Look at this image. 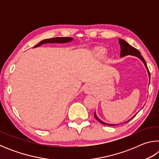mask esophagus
<instances>
[{"instance_id": "1", "label": "esophagus", "mask_w": 159, "mask_h": 159, "mask_svg": "<svg viewBox=\"0 0 159 159\" xmlns=\"http://www.w3.org/2000/svg\"><path fill=\"white\" fill-rule=\"evenodd\" d=\"M83 89H84V92L85 94H87V95H90V94L93 93L94 90H95V88H94V86L92 85L88 84L85 86Z\"/></svg>"}]
</instances>
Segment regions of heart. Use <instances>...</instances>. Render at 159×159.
<instances>
[{"mask_svg":"<svg viewBox=\"0 0 159 159\" xmlns=\"http://www.w3.org/2000/svg\"><path fill=\"white\" fill-rule=\"evenodd\" d=\"M107 51V48L103 46H96L93 48L92 54L97 61H101L105 57Z\"/></svg>","mask_w":159,"mask_h":159,"instance_id":"1","label":"heart"}]
</instances>
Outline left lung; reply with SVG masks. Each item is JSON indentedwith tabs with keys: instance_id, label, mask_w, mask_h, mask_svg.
<instances>
[{
	"instance_id": "8db88e82",
	"label": "left lung",
	"mask_w": 159,
	"mask_h": 159,
	"mask_svg": "<svg viewBox=\"0 0 159 159\" xmlns=\"http://www.w3.org/2000/svg\"><path fill=\"white\" fill-rule=\"evenodd\" d=\"M118 41H119V44H120V57H125V56H127V55H131V56H134V57H138V58L139 59V60H141L142 62L144 63V66H145V67H146V69H147V70L148 75H149V83H150V73H149V69H148V68H147V65L146 61H145L143 57H142V56L141 55V53L139 52V51L136 49V48H134V47L131 46V45H130V44L126 42V41H125L124 40L119 39H118ZM136 114L134 115V116H133L132 117V118H130V119H129L128 120H127V121H126L125 123H127V122L129 121V120H130L132 119V118L135 116ZM94 116H95V118H96L97 120H98V121H99V123H102V124L107 125H111V126L116 125H114V124H109V123H105V122H103V121H102V120H101L99 119V118L98 117V116H97L95 112V114H94Z\"/></svg>"
}]
</instances>
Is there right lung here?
Here are the masks:
<instances>
[{
	"label": "right lung",
	"instance_id": "add662e5",
	"mask_svg": "<svg viewBox=\"0 0 159 159\" xmlns=\"http://www.w3.org/2000/svg\"><path fill=\"white\" fill-rule=\"evenodd\" d=\"M74 40L73 38L71 37H56L52 38V39H45L39 43V44L36 45L34 48H37L42 45L43 44L45 43H69Z\"/></svg>",
	"mask_w": 159,
	"mask_h": 159
}]
</instances>
